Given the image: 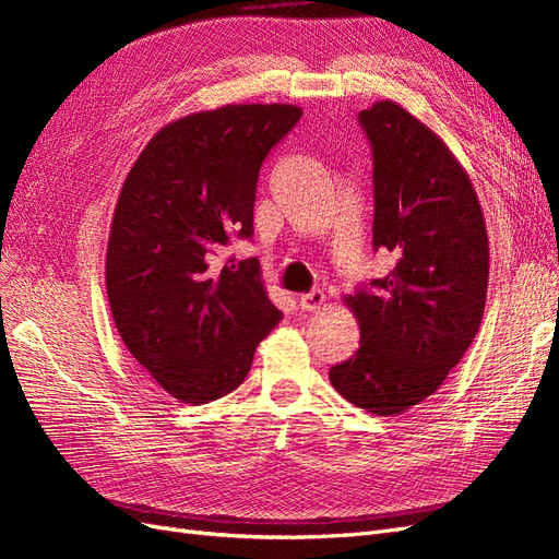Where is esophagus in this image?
I'll return each instance as SVG.
<instances>
[{"instance_id": "obj_1", "label": "esophagus", "mask_w": 559, "mask_h": 559, "mask_svg": "<svg viewBox=\"0 0 559 559\" xmlns=\"http://www.w3.org/2000/svg\"><path fill=\"white\" fill-rule=\"evenodd\" d=\"M324 300H326V296L321 294V292H310V294L298 298V308L302 312H314V310H319L321 306H324Z\"/></svg>"}]
</instances>
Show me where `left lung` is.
<instances>
[{"label": "left lung", "mask_w": 559, "mask_h": 559, "mask_svg": "<svg viewBox=\"0 0 559 559\" xmlns=\"http://www.w3.org/2000/svg\"><path fill=\"white\" fill-rule=\"evenodd\" d=\"M359 123L373 151V249L396 263L345 298L361 341L329 380L366 413L399 415L443 384L480 329L487 230L476 189L438 134L392 99Z\"/></svg>", "instance_id": "obj_1"}]
</instances>
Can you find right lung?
Wrapping results in <instances>:
<instances>
[{"label":"right lung","instance_id":"obj_1","mask_svg":"<svg viewBox=\"0 0 559 559\" xmlns=\"http://www.w3.org/2000/svg\"><path fill=\"white\" fill-rule=\"evenodd\" d=\"M294 105H228L158 130L126 177L107 247V296L128 352L167 394L210 403L238 389L277 326L257 259L218 265L253 235L265 156Z\"/></svg>","mask_w":559,"mask_h":559}]
</instances>
